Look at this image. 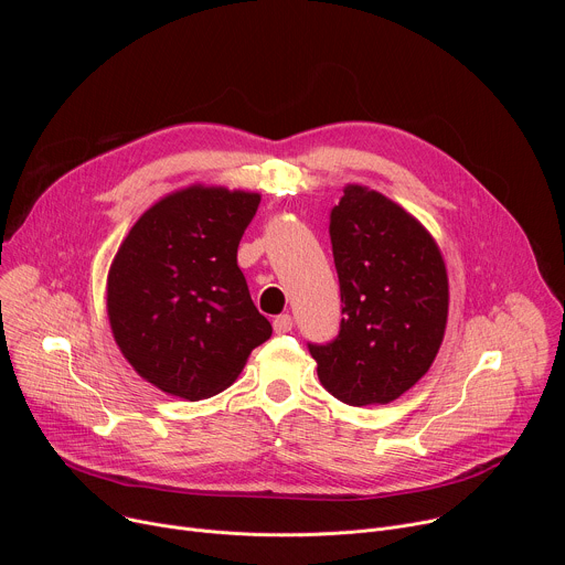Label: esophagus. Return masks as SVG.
I'll return each instance as SVG.
<instances>
[{
    "instance_id": "1",
    "label": "esophagus",
    "mask_w": 565,
    "mask_h": 565,
    "mask_svg": "<svg viewBox=\"0 0 565 565\" xmlns=\"http://www.w3.org/2000/svg\"><path fill=\"white\" fill-rule=\"evenodd\" d=\"M273 327H275V333H279V335L290 333V331H292V317H290L288 312L277 315V317L273 319Z\"/></svg>"
}]
</instances>
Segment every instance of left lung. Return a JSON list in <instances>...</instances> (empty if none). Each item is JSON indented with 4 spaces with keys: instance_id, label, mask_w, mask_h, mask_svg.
I'll return each mask as SVG.
<instances>
[{
    "instance_id": "8db88e82",
    "label": "left lung",
    "mask_w": 565,
    "mask_h": 565,
    "mask_svg": "<svg viewBox=\"0 0 565 565\" xmlns=\"http://www.w3.org/2000/svg\"><path fill=\"white\" fill-rule=\"evenodd\" d=\"M342 292L335 342L308 347L321 386L351 407L388 405L434 364L449 279L431 232L388 196L349 183L331 212Z\"/></svg>"
}]
</instances>
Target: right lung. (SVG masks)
<instances>
[{
	"label": "right lung",
	"instance_id": "1",
	"mask_svg": "<svg viewBox=\"0 0 565 565\" xmlns=\"http://www.w3.org/2000/svg\"><path fill=\"white\" fill-rule=\"evenodd\" d=\"M262 194L192 183L149 205L107 273L111 335L151 386L190 402L227 388L273 335L236 248Z\"/></svg>",
	"mask_w": 565,
	"mask_h": 565
}]
</instances>
